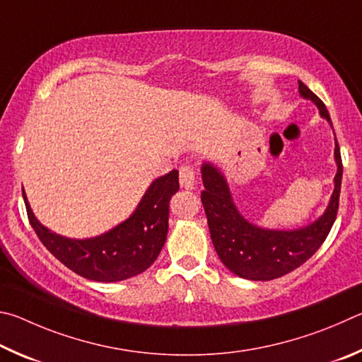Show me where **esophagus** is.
Here are the masks:
<instances>
[{
  "label": "esophagus",
  "instance_id": "1",
  "mask_svg": "<svg viewBox=\"0 0 362 362\" xmlns=\"http://www.w3.org/2000/svg\"><path fill=\"white\" fill-rule=\"evenodd\" d=\"M180 185L185 189H194L197 185V180H195V171L191 165H182L180 168Z\"/></svg>",
  "mask_w": 362,
  "mask_h": 362
}]
</instances>
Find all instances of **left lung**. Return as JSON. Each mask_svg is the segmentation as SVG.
I'll list each match as a JSON object with an SVG mask.
<instances>
[{
    "mask_svg": "<svg viewBox=\"0 0 362 362\" xmlns=\"http://www.w3.org/2000/svg\"><path fill=\"white\" fill-rule=\"evenodd\" d=\"M299 95L318 107L320 116L332 127V120L322 101L299 81ZM337 173L334 191L325 213L297 229H269L246 219L233 202L224 171L211 160L202 162V192L210 235L214 250L232 274L255 281H269L289 274L307 262L331 232L339 210L341 186V157L337 139L334 148Z\"/></svg>",
    "mask_w": 362,
    "mask_h": 362,
    "instance_id": "8db88e82",
    "label": "left lung"
}]
</instances>
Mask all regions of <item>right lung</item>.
<instances>
[{
    "mask_svg": "<svg viewBox=\"0 0 362 362\" xmlns=\"http://www.w3.org/2000/svg\"><path fill=\"white\" fill-rule=\"evenodd\" d=\"M177 175V170H171L156 177L129 218L88 238H69L47 229L35 216L23 187L22 194L30 224L50 255L87 280L112 283L143 274L162 251L168 233L170 199L180 189Z\"/></svg>",
    "mask_w": 362,
    "mask_h": 362,
    "instance_id": "obj_1",
    "label": "right lung"
}]
</instances>
